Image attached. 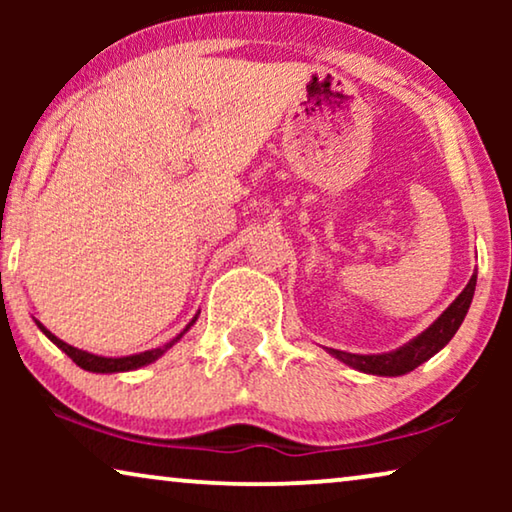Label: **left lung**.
Masks as SVG:
<instances>
[{
    "instance_id": "8db88e82",
    "label": "left lung",
    "mask_w": 512,
    "mask_h": 512,
    "mask_svg": "<svg viewBox=\"0 0 512 512\" xmlns=\"http://www.w3.org/2000/svg\"><path fill=\"white\" fill-rule=\"evenodd\" d=\"M475 282H478V275L471 277V282L466 284V289L459 293L457 298L452 300V305L440 314V317L433 321V324L412 338L410 342H405L403 347L394 349V352H384V354H352V352H342V349H331L326 347V352L335 356V359L347 363L361 373L368 375H380V377H398L410 373L417 366H422L424 361H429L433 354H438L447 342L454 338V333L459 331L461 321H464L468 307H471L473 293H475Z\"/></svg>"
}]
</instances>
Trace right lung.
Returning <instances> with one entry per match:
<instances>
[{
	"instance_id": "1",
	"label": "right lung",
	"mask_w": 512,
	"mask_h": 512,
	"mask_svg": "<svg viewBox=\"0 0 512 512\" xmlns=\"http://www.w3.org/2000/svg\"><path fill=\"white\" fill-rule=\"evenodd\" d=\"M198 314H200V312H198ZM198 314H195V317H193L191 321H188V326L177 335V338L170 340V342H165L163 347L146 349V352L130 354V356H97V354L83 352V349L67 345L65 340L58 338V335H53L44 324H41V321H37V319H34V321H37L39 331L44 333L46 338L53 342V345H58V347L62 349V352H65V354L69 356V359H72L79 368L88 370V373H125V370H137V368H142V366H149V363H153V361H158L160 356H163V354L167 352V349H170V347L174 345V342H179L181 338H184V333L188 331V328H191V326L195 324V321H198Z\"/></svg>"
}]
</instances>
